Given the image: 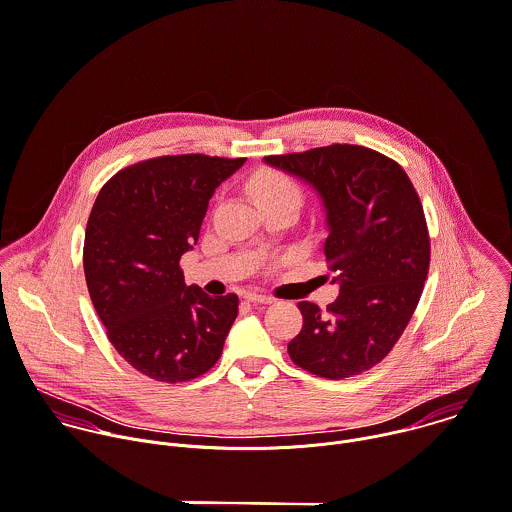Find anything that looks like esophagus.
<instances>
[{"label": "esophagus", "instance_id": "esophagus-1", "mask_svg": "<svg viewBox=\"0 0 512 512\" xmlns=\"http://www.w3.org/2000/svg\"><path fill=\"white\" fill-rule=\"evenodd\" d=\"M244 298H246L248 302H254V304H270V302H272L270 296H266V294H256V292H248Z\"/></svg>", "mask_w": 512, "mask_h": 512}]
</instances>
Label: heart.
Here are the masks:
<instances>
[{"label":"heart","mask_w":512,"mask_h":512,"mask_svg":"<svg viewBox=\"0 0 512 512\" xmlns=\"http://www.w3.org/2000/svg\"><path fill=\"white\" fill-rule=\"evenodd\" d=\"M248 188L258 206L268 202H292L298 206L302 196L298 182L290 174L276 168H260L254 172Z\"/></svg>","instance_id":"1"}]
</instances>
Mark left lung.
<instances>
[{"label":"left lung","instance_id":"1","mask_svg":"<svg viewBox=\"0 0 512 512\" xmlns=\"http://www.w3.org/2000/svg\"><path fill=\"white\" fill-rule=\"evenodd\" d=\"M264 160L318 190L328 224L324 254L340 284L326 310L298 302L304 326L288 354L328 380L358 376L386 358L418 306L430 264L420 198L398 162L364 146Z\"/></svg>","mask_w":512,"mask_h":512}]
</instances>
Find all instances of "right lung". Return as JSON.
<instances>
[{"mask_svg": "<svg viewBox=\"0 0 512 512\" xmlns=\"http://www.w3.org/2000/svg\"><path fill=\"white\" fill-rule=\"evenodd\" d=\"M246 158L158 156L114 174L86 226L84 272L118 354L158 382H186L220 358L238 296L186 286L180 258L198 242L214 190Z\"/></svg>", "mask_w": 512, "mask_h": 512, "instance_id": "right-lung-1", "label": "right lung"}]
</instances>
